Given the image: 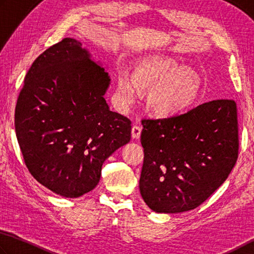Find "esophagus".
I'll return each instance as SVG.
<instances>
[{
  "label": "esophagus",
  "mask_w": 254,
  "mask_h": 254,
  "mask_svg": "<svg viewBox=\"0 0 254 254\" xmlns=\"http://www.w3.org/2000/svg\"><path fill=\"white\" fill-rule=\"evenodd\" d=\"M140 132H141V128L139 126H137V125L132 126V128H131V137H132V138L138 139L140 137Z\"/></svg>",
  "instance_id": "esophagus-1"
}]
</instances>
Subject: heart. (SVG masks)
Segmentation results:
<instances>
[{
  "label": "heart",
  "instance_id": "1",
  "mask_svg": "<svg viewBox=\"0 0 254 254\" xmlns=\"http://www.w3.org/2000/svg\"><path fill=\"white\" fill-rule=\"evenodd\" d=\"M202 81L194 70L165 55L141 59L132 71L131 79L120 72L116 100L120 108L134 104L137 91L146 95V109L158 118L183 114L194 105L201 92Z\"/></svg>",
  "mask_w": 254,
  "mask_h": 254
}]
</instances>
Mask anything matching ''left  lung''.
<instances>
[{
	"instance_id": "left-lung-1",
	"label": "left lung",
	"mask_w": 254,
	"mask_h": 254,
	"mask_svg": "<svg viewBox=\"0 0 254 254\" xmlns=\"http://www.w3.org/2000/svg\"><path fill=\"white\" fill-rule=\"evenodd\" d=\"M141 197L157 213L196 208L228 179L239 154L233 99H216L171 118L143 119Z\"/></svg>"
}]
</instances>
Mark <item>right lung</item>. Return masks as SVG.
Segmentation results:
<instances>
[{"mask_svg":"<svg viewBox=\"0 0 254 254\" xmlns=\"http://www.w3.org/2000/svg\"><path fill=\"white\" fill-rule=\"evenodd\" d=\"M81 46L64 38L41 53L15 107L16 138L31 175L69 198L95 189L102 164L131 137L130 120L104 98L108 73Z\"/></svg>","mask_w":254,"mask_h":254,"instance_id":"right-lung-1","label":"right lung"}]
</instances>
